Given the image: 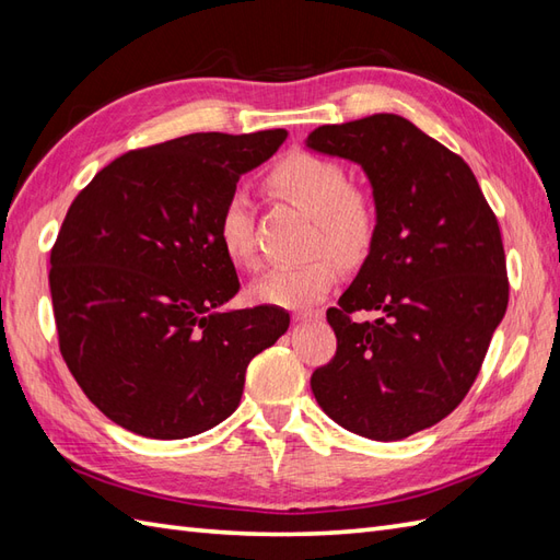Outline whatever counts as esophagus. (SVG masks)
I'll list each match as a JSON object with an SVG mask.
<instances>
[{
	"mask_svg": "<svg viewBox=\"0 0 560 560\" xmlns=\"http://www.w3.org/2000/svg\"><path fill=\"white\" fill-rule=\"evenodd\" d=\"M295 323H315V319H323V311H299L293 313Z\"/></svg>",
	"mask_w": 560,
	"mask_h": 560,
	"instance_id": "34e87169",
	"label": "esophagus"
}]
</instances>
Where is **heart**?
<instances>
[{"label": "heart", "mask_w": 560, "mask_h": 560, "mask_svg": "<svg viewBox=\"0 0 560 560\" xmlns=\"http://www.w3.org/2000/svg\"><path fill=\"white\" fill-rule=\"evenodd\" d=\"M269 185L311 213L315 231L311 249H327L341 261H359L373 243L375 219L365 197L353 192L349 173L341 163L307 151L289 153L273 165ZM219 243L225 257L241 267L257 265V249L245 192H231L219 213ZM339 267L319 253L303 265L277 267L257 279L249 289L255 303L277 307H311L337 287Z\"/></svg>", "instance_id": "heart-1"}]
</instances>
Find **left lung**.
Here are the masks:
<instances>
[{
  "mask_svg": "<svg viewBox=\"0 0 560 560\" xmlns=\"http://www.w3.org/2000/svg\"><path fill=\"white\" fill-rule=\"evenodd\" d=\"M305 147L361 165L373 189L368 257L327 323L337 355L311 377L331 421L401 440L467 395L508 307L501 229L471 168L407 117L313 129ZM355 310L380 312L353 324Z\"/></svg>",
  "mask_w": 560,
  "mask_h": 560,
  "instance_id": "left-lung-1",
  "label": "left lung"
}]
</instances>
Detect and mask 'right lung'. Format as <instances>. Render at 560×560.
Instances as JSON below:
<instances>
[{
  "label": "right lung",
  "instance_id": "obj_1",
  "mask_svg": "<svg viewBox=\"0 0 560 560\" xmlns=\"http://www.w3.org/2000/svg\"><path fill=\"white\" fill-rule=\"evenodd\" d=\"M287 129L197 132L129 151L81 189L50 253L59 351L86 397L137 435L180 440L237 409L245 371L289 329L241 289L219 213Z\"/></svg>",
  "mask_w": 560,
  "mask_h": 560
}]
</instances>
